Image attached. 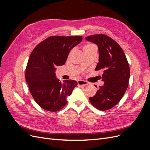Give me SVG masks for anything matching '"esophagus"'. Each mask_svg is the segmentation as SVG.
<instances>
[{"label":"esophagus","mask_w":150,"mask_h":150,"mask_svg":"<svg viewBox=\"0 0 150 150\" xmlns=\"http://www.w3.org/2000/svg\"><path fill=\"white\" fill-rule=\"evenodd\" d=\"M88 83L87 81H84V80H78V84L79 86H84L86 85H87Z\"/></svg>","instance_id":"esophagus-1"}]
</instances>
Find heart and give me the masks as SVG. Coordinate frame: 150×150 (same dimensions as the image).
Wrapping results in <instances>:
<instances>
[{
	"mask_svg": "<svg viewBox=\"0 0 150 150\" xmlns=\"http://www.w3.org/2000/svg\"><path fill=\"white\" fill-rule=\"evenodd\" d=\"M96 47V46H94V45L91 44H89L86 45V46L84 47V49H89V48H92V47Z\"/></svg>",
	"mask_w": 150,
	"mask_h": 150,
	"instance_id": "heart-1",
	"label": "heart"
}]
</instances>
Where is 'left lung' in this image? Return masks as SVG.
I'll use <instances>...</instances> for the list:
<instances>
[{
	"label": "left lung",
	"mask_w": 150,
	"mask_h": 150,
	"mask_svg": "<svg viewBox=\"0 0 150 150\" xmlns=\"http://www.w3.org/2000/svg\"><path fill=\"white\" fill-rule=\"evenodd\" d=\"M86 40L98 46L99 62L95 70L103 72L101 77L104 84L99 86L89 101L99 110L106 111L120 102L128 88L130 76L128 62L120 45L109 36L94 34L88 36Z\"/></svg>",
	"instance_id": "obj_1"
}]
</instances>
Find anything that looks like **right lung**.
Masks as SVG:
<instances>
[{
    "label": "right lung",
    "mask_w": 150,
    "mask_h": 150,
    "mask_svg": "<svg viewBox=\"0 0 150 150\" xmlns=\"http://www.w3.org/2000/svg\"><path fill=\"white\" fill-rule=\"evenodd\" d=\"M82 36L53 35L40 42L29 56L25 78L35 101L44 110L56 112L67 103V97L78 85L74 80L61 83L56 77L57 66L65 64L71 50Z\"/></svg>",
    "instance_id": "1"
}]
</instances>
